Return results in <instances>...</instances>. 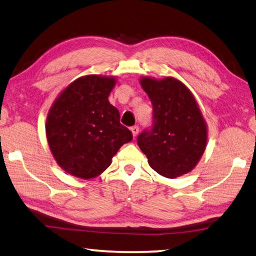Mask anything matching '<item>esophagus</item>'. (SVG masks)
<instances>
[{"label":"esophagus","mask_w":256,"mask_h":256,"mask_svg":"<svg viewBox=\"0 0 256 256\" xmlns=\"http://www.w3.org/2000/svg\"><path fill=\"white\" fill-rule=\"evenodd\" d=\"M130 132H132V136L136 137L138 132H140V128H138V126H134V127L130 128Z\"/></svg>","instance_id":"obj_1"}]
</instances>
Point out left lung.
Segmentation results:
<instances>
[{"label":"left lung","instance_id":"1","mask_svg":"<svg viewBox=\"0 0 256 256\" xmlns=\"http://www.w3.org/2000/svg\"><path fill=\"white\" fill-rule=\"evenodd\" d=\"M140 85L153 104L152 129L137 142L154 171L168 178L191 172L207 146V124L194 94L174 78H142Z\"/></svg>","mask_w":256,"mask_h":256}]
</instances>
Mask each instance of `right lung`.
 Wrapping results in <instances>:
<instances>
[{"mask_svg":"<svg viewBox=\"0 0 256 256\" xmlns=\"http://www.w3.org/2000/svg\"><path fill=\"white\" fill-rule=\"evenodd\" d=\"M116 82L114 76L78 78L62 90L48 112L49 148L70 176L85 180L100 176L120 147L132 140V132L120 124L118 109L108 100Z\"/></svg>","mask_w":256,"mask_h":256,"instance_id":"right-lung-1","label":"right lung"}]
</instances>
